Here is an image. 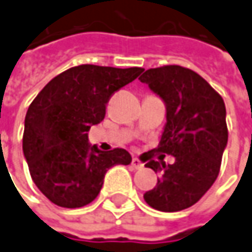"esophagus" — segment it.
Returning <instances> with one entry per match:
<instances>
[{
    "label": "esophagus",
    "mask_w": 252,
    "mask_h": 252,
    "mask_svg": "<svg viewBox=\"0 0 252 252\" xmlns=\"http://www.w3.org/2000/svg\"><path fill=\"white\" fill-rule=\"evenodd\" d=\"M131 166H133L134 169H141L144 165L141 163V161H140L138 158H133V159H131Z\"/></svg>",
    "instance_id": "1"
}]
</instances>
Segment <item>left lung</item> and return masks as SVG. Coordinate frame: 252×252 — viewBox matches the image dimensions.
Segmentation results:
<instances>
[{
	"label": "left lung",
	"mask_w": 252,
	"mask_h": 252,
	"mask_svg": "<svg viewBox=\"0 0 252 252\" xmlns=\"http://www.w3.org/2000/svg\"><path fill=\"white\" fill-rule=\"evenodd\" d=\"M166 104V125L158 147L150 151L147 168L161 170L146 202L162 212L194 205L215 183L227 144L223 98L209 83L189 67L179 65L148 69L138 77ZM154 152L175 157L166 167L153 161Z\"/></svg>",
	"instance_id": "obj_1"
}]
</instances>
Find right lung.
I'll return each instance as SVG.
<instances>
[{
	"mask_svg": "<svg viewBox=\"0 0 252 252\" xmlns=\"http://www.w3.org/2000/svg\"><path fill=\"white\" fill-rule=\"evenodd\" d=\"M143 67L79 65L55 76L30 104L23 154L38 190L58 207L80 208L95 200L106 170L129 165L123 148L101 153L87 131L105 118L108 101Z\"/></svg>",
	"mask_w": 252,
	"mask_h": 252,
	"instance_id": "add662e5",
	"label": "right lung"
}]
</instances>
